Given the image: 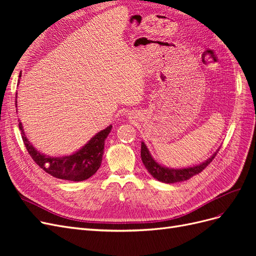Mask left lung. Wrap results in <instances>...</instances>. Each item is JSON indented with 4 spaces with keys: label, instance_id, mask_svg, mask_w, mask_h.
I'll return each mask as SVG.
<instances>
[{
    "label": "left lung",
    "instance_id": "8db88e82",
    "mask_svg": "<svg viewBox=\"0 0 256 256\" xmlns=\"http://www.w3.org/2000/svg\"><path fill=\"white\" fill-rule=\"evenodd\" d=\"M218 152H219V148L216 150L214 154H212V156L210 158H208L207 160H205L204 162H202V164H200L198 166L182 168H168L158 164V162L152 158L148 148H147L146 144L143 141L141 142V158H142L143 164L145 166L147 171H148V173L154 178H156L157 180L164 184H174V182L188 180L192 176L202 172L203 170L214 160Z\"/></svg>",
    "mask_w": 256,
    "mask_h": 256
}]
</instances>
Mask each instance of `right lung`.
<instances>
[{"instance_id":"add662e5","label":"right lung","mask_w":256,"mask_h":256,"mask_svg":"<svg viewBox=\"0 0 256 256\" xmlns=\"http://www.w3.org/2000/svg\"><path fill=\"white\" fill-rule=\"evenodd\" d=\"M19 76H21V74ZM18 122L23 143H24L30 157L44 171L52 175L53 177L64 180L82 182L94 175L100 166H102L104 141L106 136L111 132L112 125L99 131L86 144L74 154L62 157H51L35 148L33 144L26 136L22 122L20 120Z\"/></svg>"}]
</instances>
